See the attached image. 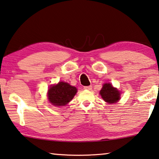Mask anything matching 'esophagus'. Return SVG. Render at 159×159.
Masks as SVG:
<instances>
[{
	"label": "esophagus",
	"instance_id": "34e87169",
	"mask_svg": "<svg viewBox=\"0 0 159 159\" xmlns=\"http://www.w3.org/2000/svg\"><path fill=\"white\" fill-rule=\"evenodd\" d=\"M91 89H92V86H84V89H85V90H89V91H90V90H91Z\"/></svg>",
	"mask_w": 159,
	"mask_h": 159
}]
</instances>
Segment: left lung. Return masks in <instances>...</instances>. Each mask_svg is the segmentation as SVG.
<instances>
[{
  "mask_svg": "<svg viewBox=\"0 0 159 159\" xmlns=\"http://www.w3.org/2000/svg\"><path fill=\"white\" fill-rule=\"evenodd\" d=\"M100 94L106 102L114 103L120 99V92L111 84H105L101 90Z\"/></svg>",
  "mask_w": 159,
  "mask_h": 159,
  "instance_id": "8db88e82",
  "label": "left lung"
}]
</instances>
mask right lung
<instances>
[{
	"mask_svg": "<svg viewBox=\"0 0 159 159\" xmlns=\"http://www.w3.org/2000/svg\"><path fill=\"white\" fill-rule=\"evenodd\" d=\"M77 89L68 83L59 82L57 85L50 87L48 92V99L53 106H65L73 99Z\"/></svg>",
	"mask_w": 159,
	"mask_h": 159,
	"instance_id": "obj_1",
	"label": "right lung"
}]
</instances>
